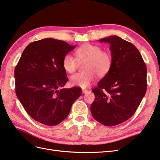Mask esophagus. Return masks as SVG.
Here are the masks:
<instances>
[{"mask_svg":"<svg viewBox=\"0 0 160 160\" xmlns=\"http://www.w3.org/2000/svg\"><path fill=\"white\" fill-rule=\"evenodd\" d=\"M88 91H88L87 89H82V93H87Z\"/></svg>","mask_w":160,"mask_h":160,"instance_id":"1","label":"esophagus"}]
</instances>
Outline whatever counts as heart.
I'll use <instances>...</instances> for the list:
<instances>
[{"mask_svg":"<svg viewBox=\"0 0 160 160\" xmlns=\"http://www.w3.org/2000/svg\"><path fill=\"white\" fill-rule=\"evenodd\" d=\"M76 56L67 53L62 59V66L67 72L72 73L76 71L79 62L86 61L84 72L78 73L71 77V83L73 86L86 88L92 83L96 76L104 77L109 72L112 65L110 53L102 51L100 46L86 43L78 47Z\"/></svg>","mask_w":160,"mask_h":160,"instance_id":"1","label":"heart"}]
</instances>
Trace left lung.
<instances>
[{"label":"left lung","instance_id":"8db88e82","mask_svg":"<svg viewBox=\"0 0 160 160\" xmlns=\"http://www.w3.org/2000/svg\"><path fill=\"white\" fill-rule=\"evenodd\" d=\"M108 42L111 68L94 88L91 112L96 120L112 127L128 120L136 111L147 89V69L139 50L117 36L100 39Z\"/></svg>","mask_w":160,"mask_h":160}]
</instances>
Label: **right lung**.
Masks as SVG:
<instances>
[{
	"label": "right lung",
	"instance_id": "right-lung-1",
	"mask_svg": "<svg viewBox=\"0 0 160 160\" xmlns=\"http://www.w3.org/2000/svg\"><path fill=\"white\" fill-rule=\"evenodd\" d=\"M76 45L53 38L31 42L14 70L16 93L33 120L47 126L60 124L82 94L80 87L62 88L68 81L62 59Z\"/></svg>",
	"mask_w": 160,
	"mask_h": 160
}]
</instances>
